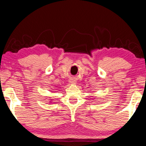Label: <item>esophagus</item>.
Listing matches in <instances>:
<instances>
[{"label": "esophagus", "instance_id": "esophagus-1", "mask_svg": "<svg viewBox=\"0 0 146 146\" xmlns=\"http://www.w3.org/2000/svg\"><path fill=\"white\" fill-rule=\"evenodd\" d=\"M70 83H76V80H75L74 78H71V79L70 80Z\"/></svg>", "mask_w": 146, "mask_h": 146}]
</instances>
